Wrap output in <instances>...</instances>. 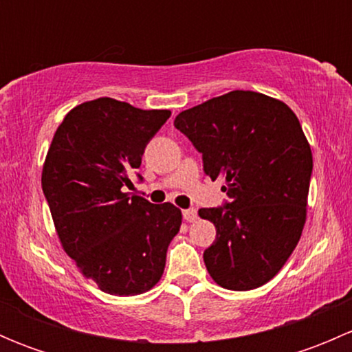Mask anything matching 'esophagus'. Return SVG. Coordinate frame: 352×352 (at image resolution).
<instances>
[{"mask_svg":"<svg viewBox=\"0 0 352 352\" xmlns=\"http://www.w3.org/2000/svg\"><path fill=\"white\" fill-rule=\"evenodd\" d=\"M182 214H184V219H186L187 223L197 221V211H196V209H184Z\"/></svg>","mask_w":352,"mask_h":352,"instance_id":"obj_1","label":"esophagus"}]
</instances>
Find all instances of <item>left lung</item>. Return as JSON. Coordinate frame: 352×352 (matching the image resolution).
<instances>
[{
    "instance_id": "1",
    "label": "left lung",
    "mask_w": 352,
    "mask_h": 352,
    "mask_svg": "<svg viewBox=\"0 0 352 352\" xmlns=\"http://www.w3.org/2000/svg\"><path fill=\"white\" fill-rule=\"evenodd\" d=\"M211 180L223 179L225 208H202L216 228L204 250L212 281L248 291L271 281L300 242L310 189V143L285 102L233 90L180 112L173 120Z\"/></svg>"
}]
</instances>
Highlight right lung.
<instances>
[{
    "instance_id": "1",
    "label": "right lung",
    "mask_w": 352,
    "mask_h": 352,
    "mask_svg": "<svg viewBox=\"0 0 352 352\" xmlns=\"http://www.w3.org/2000/svg\"><path fill=\"white\" fill-rule=\"evenodd\" d=\"M170 116L102 97L71 109L49 146L42 190L56 233L81 274L104 293L150 291L182 225V211L170 202L122 192Z\"/></svg>"
}]
</instances>
